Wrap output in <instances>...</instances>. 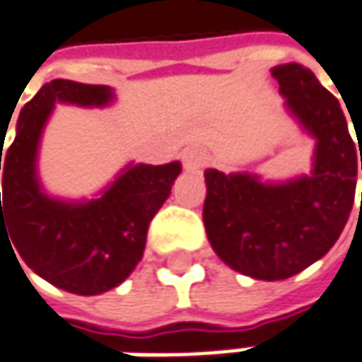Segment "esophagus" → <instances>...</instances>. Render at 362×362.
Returning a JSON list of instances; mask_svg holds the SVG:
<instances>
[{
	"label": "esophagus",
	"instance_id": "esophagus-1",
	"mask_svg": "<svg viewBox=\"0 0 362 362\" xmlns=\"http://www.w3.org/2000/svg\"><path fill=\"white\" fill-rule=\"evenodd\" d=\"M182 161H184L186 170L194 172V170H201L202 165L206 163V158H204V153H202L201 149H186L182 153Z\"/></svg>",
	"mask_w": 362,
	"mask_h": 362
}]
</instances>
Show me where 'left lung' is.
Returning <instances> with one entry per match:
<instances>
[{"instance_id": "left-lung-1", "label": "left lung", "mask_w": 362, "mask_h": 362, "mask_svg": "<svg viewBox=\"0 0 362 362\" xmlns=\"http://www.w3.org/2000/svg\"><path fill=\"white\" fill-rule=\"evenodd\" d=\"M270 71L285 110L315 139L311 172L268 182L250 172L209 168L202 221L229 268L258 281H283L324 258L340 238L354 202L361 149L338 100L308 67L285 63Z\"/></svg>"}]
</instances>
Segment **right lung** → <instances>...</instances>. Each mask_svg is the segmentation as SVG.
Listing matches in <instances>:
<instances>
[{
  "instance_id": "1",
  "label": "right lung",
  "mask_w": 362,
  "mask_h": 362,
  "mask_svg": "<svg viewBox=\"0 0 362 362\" xmlns=\"http://www.w3.org/2000/svg\"><path fill=\"white\" fill-rule=\"evenodd\" d=\"M112 102L108 86L53 79L20 110L6 156L0 149V238L6 229L13 250L47 283L88 297L118 287L135 270L149 223L182 172L180 161H131L90 201L57 199L42 188L38 149L54 104L104 108Z\"/></svg>"
}]
</instances>
